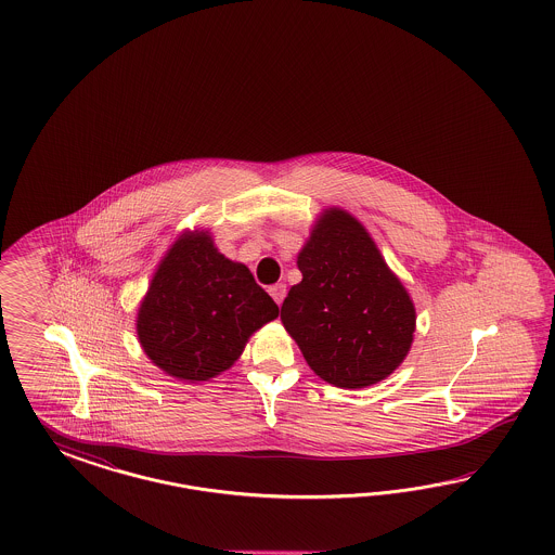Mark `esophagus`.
Masks as SVG:
<instances>
[{
	"label": "esophagus",
	"mask_w": 555,
	"mask_h": 555,
	"mask_svg": "<svg viewBox=\"0 0 555 555\" xmlns=\"http://www.w3.org/2000/svg\"><path fill=\"white\" fill-rule=\"evenodd\" d=\"M270 297L276 301V305H281L283 299H285L286 295V285L283 283H276V285H272L269 288Z\"/></svg>",
	"instance_id": "1"
}]
</instances>
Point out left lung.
Here are the masks:
<instances>
[{
    "mask_svg": "<svg viewBox=\"0 0 555 555\" xmlns=\"http://www.w3.org/2000/svg\"><path fill=\"white\" fill-rule=\"evenodd\" d=\"M281 321L311 370L339 388H364L401 366L415 334V305L366 228L330 207L297 256Z\"/></svg>",
    "mask_w": 555,
    "mask_h": 555,
    "instance_id": "left-lung-1",
    "label": "left lung"
}]
</instances>
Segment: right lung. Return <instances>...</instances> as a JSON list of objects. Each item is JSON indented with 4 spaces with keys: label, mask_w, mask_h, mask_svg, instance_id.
<instances>
[{
    "label": "right lung",
    "mask_w": 555,
    "mask_h": 555,
    "mask_svg": "<svg viewBox=\"0 0 555 555\" xmlns=\"http://www.w3.org/2000/svg\"><path fill=\"white\" fill-rule=\"evenodd\" d=\"M279 318L253 272L218 253L209 232H185L160 260L140 302L142 350L168 376L202 383L230 369L246 341Z\"/></svg>",
    "instance_id": "obj_1"
}]
</instances>
